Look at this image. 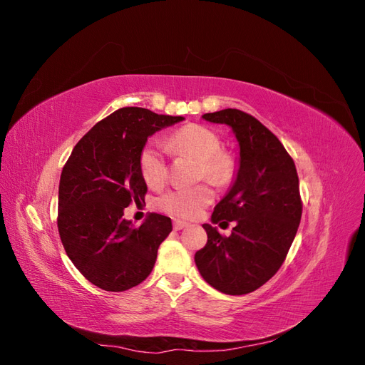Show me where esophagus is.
Segmentation results:
<instances>
[{"label": "esophagus", "instance_id": "1", "mask_svg": "<svg viewBox=\"0 0 365 365\" xmlns=\"http://www.w3.org/2000/svg\"><path fill=\"white\" fill-rule=\"evenodd\" d=\"M187 227H189V224L184 222V220H180V219L173 220V228L175 230H182V228H187Z\"/></svg>", "mask_w": 365, "mask_h": 365}]
</instances>
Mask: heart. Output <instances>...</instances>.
<instances>
[{
	"label": "heart",
	"instance_id": "b5f03b06",
	"mask_svg": "<svg viewBox=\"0 0 365 365\" xmlns=\"http://www.w3.org/2000/svg\"><path fill=\"white\" fill-rule=\"evenodd\" d=\"M168 148L176 155H190L197 160V176H205L216 184L228 181L235 164L227 153L220 152V140L213 130L200 125H187L168 138ZM140 172L150 187H160L168 180V163L155 143H148L141 149ZM213 192L207 184L176 187L158 196L157 207L178 217H195L202 207L212 202Z\"/></svg>",
	"mask_w": 365,
	"mask_h": 365
}]
</instances>
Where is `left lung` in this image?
I'll return each mask as SVG.
<instances>
[{
	"label": "left lung",
	"instance_id": "1",
	"mask_svg": "<svg viewBox=\"0 0 365 365\" xmlns=\"http://www.w3.org/2000/svg\"><path fill=\"white\" fill-rule=\"evenodd\" d=\"M202 118L228 125L239 141L236 180L212 215L213 224L236 227L227 237L204 224L207 244L195 263L215 289L244 295L280 269L292 245L303 210L298 175L280 140L257 118L231 108Z\"/></svg>",
	"mask_w": 365,
	"mask_h": 365
}]
</instances>
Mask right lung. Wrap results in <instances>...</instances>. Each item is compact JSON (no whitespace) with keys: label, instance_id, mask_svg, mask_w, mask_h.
Here are the masks:
<instances>
[{"label":"right lung","instance_id":"add662e5","mask_svg":"<svg viewBox=\"0 0 365 365\" xmlns=\"http://www.w3.org/2000/svg\"><path fill=\"white\" fill-rule=\"evenodd\" d=\"M182 120L120 108L86 132L63 165L59 236L74 267L101 289L121 292L145 280L172 231L168 216L150 213L134 227L123 212L130 202L145 201L138 157L148 137Z\"/></svg>","mask_w":365,"mask_h":365}]
</instances>
